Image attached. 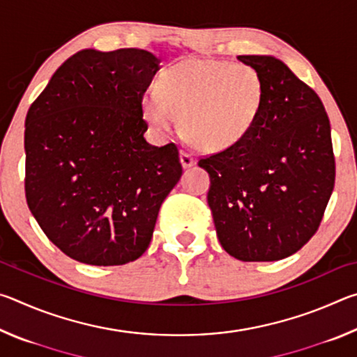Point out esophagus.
<instances>
[{
  "mask_svg": "<svg viewBox=\"0 0 357 357\" xmlns=\"http://www.w3.org/2000/svg\"><path fill=\"white\" fill-rule=\"evenodd\" d=\"M181 164H183L184 168H189L192 165H195L197 160H195V157H193L192 154L183 151V153H181Z\"/></svg>",
  "mask_w": 357,
  "mask_h": 357,
  "instance_id": "34e87169",
  "label": "esophagus"
}]
</instances>
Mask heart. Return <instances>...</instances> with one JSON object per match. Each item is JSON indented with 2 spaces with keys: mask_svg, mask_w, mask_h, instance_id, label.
Masks as SVG:
<instances>
[{
  "mask_svg": "<svg viewBox=\"0 0 357 357\" xmlns=\"http://www.w3.org/2000/svg\"><path fill=\"white\" fill-rule=\"evenodd\" d=\"M266 99L259 72L250 64L192 58L160 72L157 89L143 96V114L155 129L181 128L203 151L231 149L258 123Z\"/></svg>",
  "mask_w": 357,
  "mask_h": 357,
  "instance_id": "heart-1",
  "label": "heart"
}]
</instances>
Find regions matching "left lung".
<instances>
[{
    "label": "left lung",
    "instance_id": "8db88e82",
    "mask_svg": "<svg viewBox=\"0 0 357 357\" xmlns=\"http://www.w3.org/2000/svg\"><path fill=\"white\" fill-rule=\"evenodd\" d=\"M261 75L255 128L231 149L202 157L223 249L241 261H277L309 243L334 190L335 157L321 99L274 56L241 55Z\"/></svg>",
    "mask_w": 357,
    "mask_h": 357
}]
</instances>
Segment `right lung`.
I'll return each mask as SVG.
<instances>
[{
  "instance_id": "add662e5",
  "label": "right lung",
  "mask_w": 357,
  "mask_h": 357,
  "mask_svg": "<svg viewBox=\"0 0 357 357\" xmlns=\"http://www.w3.org/2000/svg\"><path fill=\"white\" fill-rule=\"evenodd\" d=\"M160 59L86 48L64 61L25 121V195L45 236L93 266L135 261L183 174L174 143L144 140L143 96Z\"/></svg>"
}]
</instances>
